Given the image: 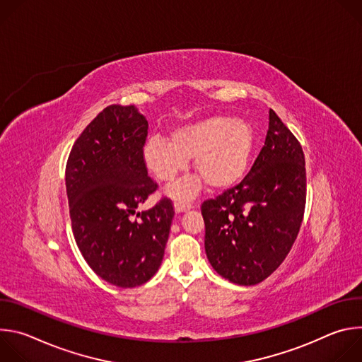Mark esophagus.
I'll return each mask as SVG.
<instances>
[{"mask_svg":"<svg viewBox=\"0 0 362 362\" xmlns=\"http://www.w3.org/2000/svg\"><path fill=\"white\" fill-rule=\"evenodd\" d=\"M192 208V203H186V202H182V200H176L175 202V212L176 214H180V212H186Z\"/></svg>","mask_w":362,"mask_h":362,"instance_id":"obj_1","label":"esophagus"}]
</instances>
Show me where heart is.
Wrapping results in <instances>:
<instances>
[{
  "mask_svg": "<svg viewBox=\"0 0 362 362\" xmlns=\"http://www.w3.org/2000/svg\"><path fill=\"white\" fill-rule=\"evenodd\" d=\"M252 150L253 130L247 122L215 116L175 129L170 139L151 136L143 146L141 158L146 169L162 183L175 180L194 158V170L206 185L226 189L243 176ZM202 179L182 180L169 189V194L189 199L200 189Z\"/></svg>",
  "mask_w": 362,
  "mask_h": 362,
  "instance_id": "b5f03b06",
  "label": "heart"
}]
</instances>
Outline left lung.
Masks as SVG:
<instances>
[{"mask_svg": "<svg viewBox=\"0 0 362 362\" xmlns=\"http://www.w3.org/2000/svg\"><path fill=\"white\" fill-rule=\"evenodd\" d=\"M305 202L300 143L271 109L265 144L249 173L202 203L204 250L214 269L245 286L267 279L298 236Z\"/></svg>", "mask_w": 362, "mask_h": 362, "instance_id": "obj_1", "label": "left lung"}]
</instances>
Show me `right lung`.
<instances>
[{
    "label": "right lung",
    "mask_w": 362,
    "mask_h": 362,
    "mask_svg": "<svg viewBox=\"0 0 362 362\" xmlns=\"http://www.w3.org/2000/svg\"><path fill=\"white\" fill-rule=\"evenodd\" d=\"M147 127L134 106L112 105L83 130L66 166L76 243L88 267L120 288L158 272L175 216L168 197L136 212L158 189L141 158Z\"/></svg>",
    "instance_id": "1"
}]
</instances>
